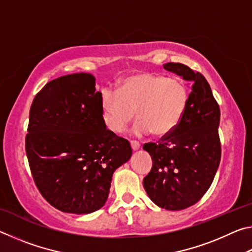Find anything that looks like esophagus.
<instances>
[{
    "label": "esophagus",
    "instance_id": "esophagus-1",
    "mask_svg": "<svg viewBox=\"0 0 252 252\" xmlns=\"http://www.w3.org/2000/svg\"><path fill=\"white\" fill-rule=\"evenodd\" d=\"M130 144H131V148L133 151L139 150L140 149V143L138 141H135V140H132V141H130Z\"/></svg>",
    "mask_w": 252,
    "mask_h": 252
}]
</instances>
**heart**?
<instances>
[{"mask_svg":"<svg viewBox=\"0 0 252 252\" xmlns=\"http://www.w3.org/2000/svg\"><path fill=\"white\" fill-rule=\"evenodd\" d=\"M189 102V89L180 78L142 72L126 76L118 90L104 89L101 103L106 125L114 132H122L136 118L133 132L141 135L152 132L163 136L180 123Z\"/></svg>","mask_w":252,"mask_h":252,"instance_id":"obj_1","label":"heart"}]
</instances>
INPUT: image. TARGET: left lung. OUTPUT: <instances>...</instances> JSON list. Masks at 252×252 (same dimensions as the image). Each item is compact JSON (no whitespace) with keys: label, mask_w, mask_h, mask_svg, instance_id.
Listing matches in <instances>:
<instances>
[{"label":"left lung","mask_w":252,"mask_h":252,"mask_svg":"<svg viewBox=\"0 0 252 252\" xmlns=\"http://www.w3.org/2000/svg\"><path fill=\"white\" fill-rule=\"evenodd\" d=\"M165 70L191 83L185 116L171 133L143 144L152 169L143 187L153 202L167 210L193 206L207 192L221 159L220 108L206 78L182 63L169 62Z\"/></svg>","instance_id":"8db88e82"}]
</instances>
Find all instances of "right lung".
I'll return each mask as SVG.
<instances>
[{
	"label": "right lung",
	"mask_w": 252,
	"mask_h": 252,
	"mask_svg": "<svg viewBox=\"0 0 252 252\" xmlns=\"http://www.w3.org/2000/svg\"><path fill=\"white\" fill-rule=\"evenodd\" d=\"M101 94L92 74L74 73L50 81L33 99L25 151L37 189L60 211L99 210L113 172L131 158L129 141L106 129Z\"/></svg>",
	"instance_id": "add662e5"
}]
</instances>
